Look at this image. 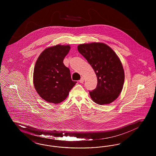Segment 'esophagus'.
Here are the masks:
<instances>
[{
	"label": "esophagus",
	"mask_w": 156,
	"mask_h": 156,
	"mask_svg": "<svg viewBox=\"0 0 156 156\" xmlns=\"http://www.w3.org/2000/svg\"><path fill=\"white\" fill-rule=\"evenodd\" d=\"M83 81H84V80H83V77H81V79L79 80V82H80V83H83Z\"/></svg>",
	"instance_id": "obj_1"
}]
</instances>
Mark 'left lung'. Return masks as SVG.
<instances>
[{
  "mask_svg": "<svg viewBox=\"0 0 156 156\" xmlns=\"http://www.w3.org/2000/svg\"><path fill=\"white\" fill-rule=\"evenodd\" d=\"M78 50L97 75V87L89 91L90 98L99 105L111 104L119 97L125 81L119 57L110 47L101 43L79 45Z\"/></svg>",
  "mask_w": 156,
  "mask_h": 156,
  "instance_id": "1",
  "label": "left lung"
}]
</instances>
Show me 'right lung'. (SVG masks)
Listing matches in <instances>:
<instances>
[{"label":"right lung","instance_id":"right-lung-1","mask_svg":"<svg viewBox=\"0 0 156 156\" xmlns=\"http://www.w3.org/2000/svg\"><path fill=\"white\" fill-rule=\"evenodd\" d=\"M70 46L57 45L46 48L38 57L33 73V83L38 95L45 101L59 104L64 101L76 83L63 60Z\"/></svg>","mask_w":156,"mask_h":156}]
</instances>
